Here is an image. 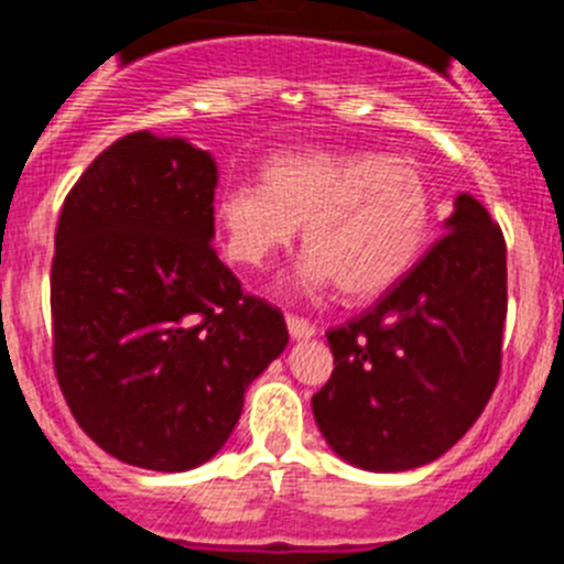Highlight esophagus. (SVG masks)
Instances as JSON below:
<instances>
[{"mask_svg": "<svg viewBox=\"0 0 564 564\" xmlns=\"http://www.w3.org/2000/svg\"><path fill=\"white\" fill-rule=\"evenodd\" d=\"M286 326H289V334H292V339H308L314 337V323H308V319L297 317V314H286Z\"/></svg>", "mask_w": 564, "mask_h": 564, "instance_id": "34e87169", "label": "esophagus"}]
</instances>
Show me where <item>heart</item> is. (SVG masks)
Segmentation results:
<instances>
[{
	"label": "heart",
	"instance_id": "1",
	"mask_svg": "<svg viewBox=\"0 0 564 564\" xmlns=\"http://www.w3.org/2000/svg\"><path fill=\"white\" fill-rule=\"evenodd\" d=\"M433 194L410 156L308 149L275 154L263 185L236 182L216 199L221 247L232 263L263 270L303 227L308 283H337L354 301L402 281L424 250Z\"/></svg>",
	"mask_w": 564,
	"mask_h": 564
}]
</instances>
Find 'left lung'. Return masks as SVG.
Returning <instances> with one entry per match:
<instances>
[{
    "label": "left lung",
    "instance_id": "1",
    "mask_svg": "<svg viewBox=\"0 0 564 564\" xmlns=\"http://www.w3.org/2000/svg\"><path fill=\"white\" fill-rule=\"evenodd\" d=\"M506 306L503 230L460 194L446 232L408 275L326 332L334 370L312 410L328 446L370 471L441 458L495 393Z\"/></svg>",
    "mask_w": 564,
    "mask_h": 564
}]
</instances>
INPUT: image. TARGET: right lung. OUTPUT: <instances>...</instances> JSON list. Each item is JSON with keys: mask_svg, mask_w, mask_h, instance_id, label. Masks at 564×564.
Returning <instances> with one entry per match:
<instances>
[{"mask_svg": "<svg viewBox=\"0 0 564 564\" xmlns=\"http://www.w3.org/2000/svg\"><path fill=\"white\" fill-rule=\"evenodd\" d=\"M216 162L134 131L61 207L50 272L53 365L89 438L131 466L185 471L219 453L245 390L289 332L213 250Z\"/></svg>", "mask_w": 564, "mask_h": 564, "instance_id": "obj_1", "label": "right lung"}]
</instances>
